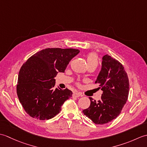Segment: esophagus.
<instances>
[{"label": "esophagus", "instance_id": "obj_1", "mask_svg": "<svg viewBox=\"0 0 147 147\" xmlns=\"http://www.w3.org/2000/svg\"><path fill=\"white\" fill-rule=\"evenodd\" d=\"M73 95H74V96H76V97H79V96H82V95L81 94V93H80V92H74V93H73Z\"/></svg>", "mask_w": 147, "mask_h": 147}]
</instances>
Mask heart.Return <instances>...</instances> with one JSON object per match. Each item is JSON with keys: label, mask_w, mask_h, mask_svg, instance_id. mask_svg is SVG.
Listing matches in <instances>:
<instances>
[{"label": "heart", "mask_w": 147, "mask_h": 147, "mask_svg": "<svg viewBox=\"0 0 147 147\" xmlns=\"http://www.w3.org/2000/svg\"><path fill=\"white\" fill-rule=\"evenodd\" d=\"M86 61L87 64H88V66L89 65H96L98 64V59L97 56L95 53H90L86 56Z\"/></svg>", "instance_id": "b5f03b06"}]
</instances>
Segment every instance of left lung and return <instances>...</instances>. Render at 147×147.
<instances>
[{"instance_id":"left-lung-1","label":"left lung","mask_w":147,"mask_h":147,"mask_svg":"<svg viewBox=\"0 0 147 147\" xmlns=\"http://www.w3.org/2000/svg\"><path fill=\"white\" fill-rule=\"evenodd\" d=\"M103 91L98 102L90 97V105L83 114L96 124L112 121L121 114L128 98L129 83L124 66L116 59L105 55L102 57V69L95 81Z\"/></svg>"}]
</instances>
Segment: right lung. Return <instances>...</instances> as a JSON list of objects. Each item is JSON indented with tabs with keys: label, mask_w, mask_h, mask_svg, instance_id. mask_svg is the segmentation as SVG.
<instances>
[{
	"label": "right lung",
	"mask_w": 147,
	"mask_h": 147,
	"mask_svg": "<svg viewBox=\"0 0 147 147\" xmlns=\"http://www.w3.org/2000/svg\"><path fill=\"white\" fill-rule=\"evenodd\" d=\"M80 51L48 48L28 59L18 74L17 95L30 116L39 120L53 118L61 111L64 102L72 96L71 90L54 88V78L64 73L69 62Z\"/></svg>",
	"instance_id": "obj_1"
}]
</instances>
